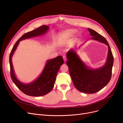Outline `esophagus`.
Listing matches in <instances>:
<instances>
[{"label": "esophagus", "instance_id": "obj_1", "mask_svg": "<svg viewBox=\"0 0 123 123\" xmlns=\"http://www.w3.org/2000/svg\"><path fill=\"white\" fill-rule=\"evenodd\" d=\"M63 59L64 61L65 62L66 61V57L65 56H63Z\"/></svg>", "mask_w": 123, "mask_h": 123}]
</instances>
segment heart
Masks as SVG:
<instances>
[{
  "label": "heart",
  "instance_id": "1",
  "mask_svg": "<svg viewBox=\"0 0 123 123\" xmlns=\"http://www.w3.org/2000/svg\"><path fill=\"white\" fill-rule=\"evenodd\" d=\"M77 30L74 29H67L63 31L61 33V41L63 43H65L71 40L76 33Z\"/></svg>",
  "mask_w": 123,
  "mask_h": 123
}]
</instances>
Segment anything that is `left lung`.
Segmentation results:
<instances>
[{
  "label": "left lung",
  "mask_w": 123,
  "mask_h": 123,
  "mask_svg": "<svg viewBox=\"0 0 123 123\" xmlns=\"http://www.w3.org/2000/svg\"><path fill=\"white\" fill-rule=\"evenodd\" d=\"M88 30L92 36V39L108 46V56L105 65L97 69H90L85 66L73 49L69 50L67 53L68 61L66 64L76 88L80 92L92 94L99 91L110 81L114 57L108 42L104 37L93 30L88 28Z\"/></svg>",
  "instance_id": "1"
}]
</instances>
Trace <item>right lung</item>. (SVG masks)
<instances>
[{
	"label": "right lung",
	"instance_id": "1",
	"mask_svg": "<svg viewBox=\"0 0 123 123\" xmlns=\"http://www.w3.org/2000/svg\"><path fill=\"white\" fill-rule=\"evenodd\" d=\"M49 26L43 25L23 35L17 41L13 47L9 55L10 76L18 88L25 94L33 97H40L50 92L54 87L58 71L64 63L61 56L47 61L43 71L36 80L31 83L25 84L20 82L16 78L12 62V57L19 41L31 37L43 35L49 29Z\"/></svg>",
	"mask_w": 123,
	"mask_h": 123
}]
</instances>
